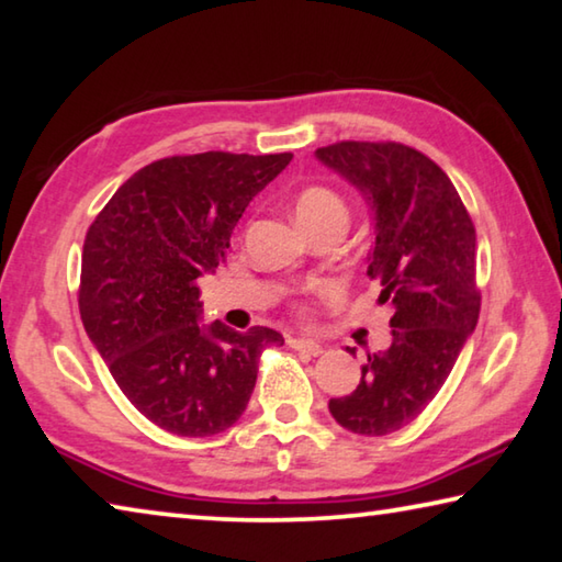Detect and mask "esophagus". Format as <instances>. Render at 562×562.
Listing matches in <instances>:
<instances>
[{"label": "esophagus", "mask_w": 562, "mask_h": 562, "mask_svg": "<svg viewBox=\"0 0 562 562\" xmlns=\"http://www.w3.org/2000/svg\"><path fill=\"white\" fill-rule=\"evenodd\" d=\"M288 345H290L292 349L304 351V355H312V357H319L322 351H325V347H322L319 341H315V339H304V337H292V339H288Z\"/></svg>", "instance_id": "esophagus-1"}]
</instances>
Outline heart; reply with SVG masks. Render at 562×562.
I'll use <instances>...</instances> for the list:
<instances>
[{
	"label": "heart",
	"instance_id": "heart-1",
	"mask_svg": "<svg viewBox=\"0 0 562 562\" xmlns=\"http://www.w3.org/2000/svg\"><path fill=\"white\" fill-rule=\"evenodd\" d=\"M294 213H297L300 223L307 227V231H317V227L327 223H347V203L337 190L327 186H304L294 195ZM304 310V304H300Z\"/></svg>",
	"mask_w": 562,
	"mask_h": 562
}]
</instances>
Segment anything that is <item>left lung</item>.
<instances>
[{
	"label": "left lung",
	"instance_id": "8db88e82",
	"mask_svg": "<svg viewBox=\"0 0 562 562\" xmlns=\"http://www.w3.org/2000/svg\"><path fill=\"white\" fill-rule=\"evenodd\" d=\"M317 158L376 211L367 274L394 327L392 347L367 355L357 389L329 398V414L351 434L386 436L434 402L479 322L475 227L449 176L412 146L339 140Z\"/></svg>",
	"mask_w": 562,
	"mask_h": 562
}]
</instances>
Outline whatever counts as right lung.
<instances>
[{
	"label": "right lung",
	"instance_id": "add662e5",
	"mask_svg": "<svg viewBox=\"0 0 562 562\" xmlns=\"http://www.w3.org/2000/svg\"><path fill=\"white\" fill-rule=\"evenodd\" d=\"M292 154L207 150L160 158L133 173L81 252L79 312L128 402L178 436L221 434L243 416L265 349L280 331L201 325L205 272L225 262L247 203Z\"/></svg>",
	"mask_w": 562,
	"mask_h": 562
}]
</instances>
